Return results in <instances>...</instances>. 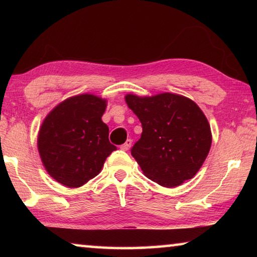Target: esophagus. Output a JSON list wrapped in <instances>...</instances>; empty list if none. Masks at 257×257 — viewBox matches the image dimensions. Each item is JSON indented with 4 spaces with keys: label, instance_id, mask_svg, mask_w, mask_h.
Instances as JSON below:
<instances>
[{
    "label": "esophagus",
    "instance_id": "34e87169",
    "mask_svg": "<svg viewBox=\"0 0 257 257\" xmlns=\"http://www.w3.org/2000/svg\"><path fill=\"white\" fill-rule=\"evenodd\" d=\"M132 144H133L132 139H127V142H125L123 145H121L120 149L122 150V151H129L130 147H132Z\"/></svg>",
    "mask_w": 257,
    "mask_h": 257
}]
</instances>
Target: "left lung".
Segmentation results:
<instances>
[{
  "instance_id": "obj_1",
  "label": "left lung",
  "mask_w": 257,
  "mask_h": 257,
  "mask_svg": "<svg viewBox=\"0 0 257 257\" xmlns=\"http://www.w3.org/2000/svg\"><path fill=\"white\" fill-rule=\"evenodd\" d=\"M142 122L141 139L132 149L144 175L167 188L191 179L206 160L212 133L196 103L182 95L124 96Z\"/></svg>"
}]
</instances>
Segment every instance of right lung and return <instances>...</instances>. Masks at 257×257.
<instances>
[{"instance_id":"obj_1","label":"right lung","mask_w":257,"mask_h":257,"mask_svg":"<svg viewBox=\"0 0 257 257\" xmlns=\"http://www.w3.org/2000/svg\"><path fill=\"white\" fill-rule=\"evenodd\" d=\"M107 101L80 94L59 103L38 132L37 147L47 173L59 184L78 188L101 172L114 145L102 121Z\"/></svg>"}]
</instances>
